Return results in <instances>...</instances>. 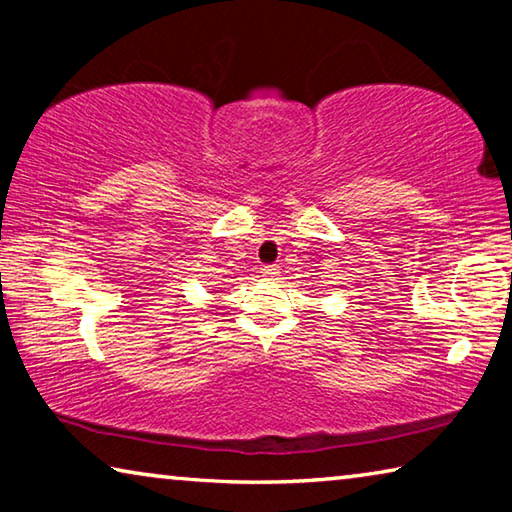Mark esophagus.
<instances>
[{"label":"esophagus","mask_w":512,"mask_h":512,"mask_svg":"<svg viewBox=\"0 0 512 512\" xmlns=\"http://www.w3.org/2000/svg\"><path fill=\"white\" fill-rule=\"evenodd\" d=\"M262 275H264V280H277V275H280V266L268 264L262 268Z\"/></svg>","instance_id":"34e87169"}]
</instances>
